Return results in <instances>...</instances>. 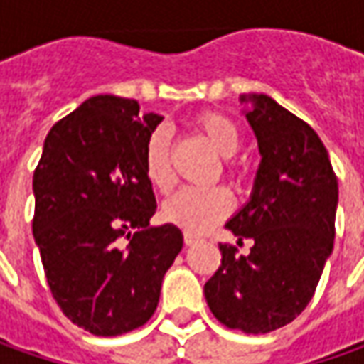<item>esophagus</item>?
<instances>
[{
	"label": "esophagus",
	"instance_id": "obj_1",
	"mask_svg": "<svg viewBox=\"0 0 364 364\" xmlns=\"http://www.w3.org/2000/svg\"><path fill=\"white\" fill-rule=\"evenodd\" d=\"M183 240H185V245L191 246V245H196V242H198L199 236H198V234H191V232H185V234H183Z\"/></svg>",
	"mask_w": 364,
	"mask_h": 364
}]
</instances>
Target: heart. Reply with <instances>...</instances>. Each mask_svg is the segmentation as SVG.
Masks as SVG:
<instances>
[{
  "label": "heart",
  "instance_id": "b5f03b06",
  "mask_svg": "<svg viewBox=\"0 0 364 364\" xmlns=\"http://www.w3.org/2000/svg\"><path fill=\"white\" fill-rule=\"evenodd\" d=\"M198 132L218 154H222L224 173L236 185L246 181V166L236 159L242 144V132L234 119L220 112H203L196 118ZM144 173L152 187L168 191L177 181L173 166V144L166 128L152 130L144 146ZM232 212V196L226 187H183L163 205V218L168 224L187 232H205Z\"/></svg>",
  "mask_w": 364,
  "mask_h": 364
}]
</instances>
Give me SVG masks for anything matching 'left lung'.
Listing matches in <instances>:
<instances>
[{
	"label": "left lung",
	"instance_id": "1",
	"mask_svg": "<svg viewBox=\"0 0 364 364\" xmlns=\"http://www.w3.org/2000/svg\"><path fill=\"white\" fill-rule=\"evenodd\" d=\"M246 114L262 161L252 198L226 228L222 264L203 285L218 322L267 334L293 322L311 301L334 246L338 179L314 128L269 95ZM248 240L251 250L238 245Z\"/></svg>",
	"mask_w": 364,
	"mask_h": 364
}]
</instances>
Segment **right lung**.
<instances>
[{"mask_svg": "<svg viewBox=\"0 0 364 364\" xmlns=\"http://www.w3.org/2000/svg\"><path fill=\"white\" fill-rule=\"evenodd\" d=\"M136 100L95 95L58 119L34 171L32 232L50 293L73 324L119 336L146 324L183 248L156 201L144 146L161 116Z\"/></svg>", "mask_w": 364, "mask_h": 364, "instance_id": "1", "label": "right lung"}]
</instances>
